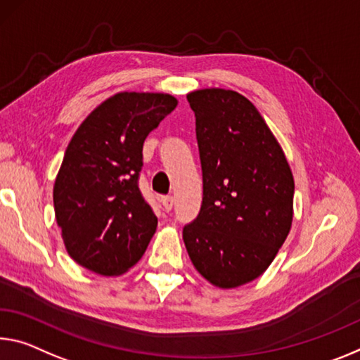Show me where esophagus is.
I'll return each mask as SVG.
<instances>
[{"label": "esophagus", "mask_w": 360, "mask_h": 360, "mask_svg": "<svg viewBox=\"0 0 360 360\" xmlns=\"http://www.w3.org/2000/svg\"><path fill=\"white\" fill-rule=\"evenodd\" d=\"M163 208L167 210V211H169L171 208H173V205H174V198H173V195H167V197H163Z\"/></svg>", "instance_id": "esophagus-1"}]
</instances>
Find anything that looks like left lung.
<instances>
[{
	"mask_svg": "<svg viewBox=\"0 0 360 360\" xmlns=\"http://www.w3.org/2000/svg\"><path fill=\"white\" fill-rule=\"evenodd\" d=\"M187 101L195 113L203 200L182 238L208 282L236 288L259 277L287 238L293 174L264 118L242 94L198 89Z\"/></svg>",
	"mask_w": 360,
	"mask_h": 360,
	"instance_id": "left-lung-1",
	"label": "left lung"
}]
</instances>
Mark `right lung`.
Instances as JSON below:
<instances>
[{
    "instance_id": "1",
    "label": "right lung",
    "mask_w": 360,
    "mask_h": 360,
    "mask_svg": "<svg viewBox=\"0 0 360 360\" xmlns=\"http://www.w3.org/2000/svg\"><path fill=\"white\" fill-rule=\"evenodd\" d=\"M178 101L118 93L96 107L68 144L54 182V211L68 255L101 276L141 259L157 216L139 191L142 146Z\"/></svg>"
}]
</instances>
